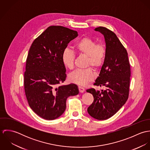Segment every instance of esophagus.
<instances>
[{"label":"esophagus","mask_w":150,"mask_h":150,"mask_svg":"<svg viewBox=\"0 0 150 150\" xmlns=\"http://www.w3.org/2000/svg\"><path fill=\"white\" fill-rule=\"evenodd\" d=\"M79 89L80 92H81V93H83V92H84L85 91L84 88L83 87V86H79Z\"/></svg>","instance_id":"esophagus-1"}]
</instances>
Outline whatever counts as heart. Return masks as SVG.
Returning a JSON list of instances; mask_svg holds the SVG:
<instances>
[{
  "instance_id": "obj_1",
  "label": "heart",
  "mask_w": 150,
  "mask_h": 150,
  "mask_svg": "<svg viewBox=\"0 0 150 150\" xmlns=\"http://www.w3.org/2000/svg\"><path fill=\"white\" fill-rule=\"evenodd\" d=\"M75 51L81 55L86 57V66H92L98 70L103 65L106 56V47L103 43L97 42L89 38L85 37L79 40L74 45ZM75 54L69 49H65L62 55L64 66L71 70L74 67ZM95 78V73L92 68L78 69L69 75V81L80 86L86 85Z\"/></svg>"
}]
</instances>
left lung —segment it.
I'll use <instances>...</instances> for the list:
<instances>
[{"mask_svg": "<svg viewBox=\"0 0 150 150\" xmlns=\"http://www.w3.org/2000/svg\"><path fill=\"white\" fill-rule=\"evenodd\" d=\"M95 30L103 35L106 56L94 86H105L106 90L94 88L86 90L93 96V102L88 108V114L98 120H105L114 115L126 103L129 96L130 67L128 52L116 35L105 27Z\"/></svg>", "mask_w": 150, "mask_h": 150, "instance_id": "left-lung-1", "label": "left lung"}]
</instances>
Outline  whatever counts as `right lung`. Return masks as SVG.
Segmentation results:
<instances>
[{"mask_svg":"<svg viewBox=\"0 0 150 150\" xmlns=\"http://www.w3.org/2000/svg\"><path fill=\"white\" fill-rule=\"evenodd\" d=\"M77 36L76 30L50 26L29 49L23 79L25 95L32 110L45 120L60 117L65 111L67 98L79 93L76 84L59 86L66 78L62 53Z\"/></svg>","mask_w":150,"mask_h":150,"instance_id":"add662e5","label":"right lung"}]
</instances>
